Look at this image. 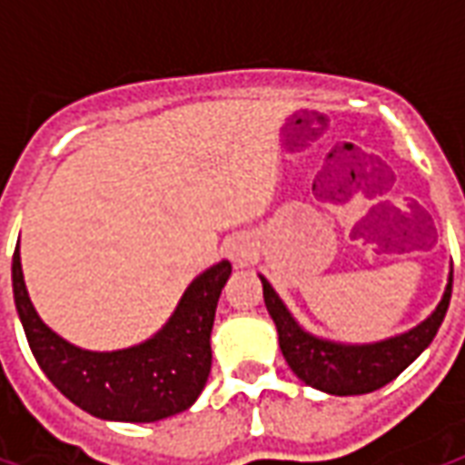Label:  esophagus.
Instances as JSON below:
<instances>
[{
  "label": "esophagus",
  "mask_w": 465,
  "mask_h": 465,
  "mask_svg": "<svg viewBox=\"0 0 465 465\" xmlns=\"http://www.w3.org/2000/svg\"><path fill=\"white\" fill-rule=\"evenodd\" d=\"M229 256L233 259V263H246L249 262V249L243 242H232L229 243Z\"/></svg>",
  "instance_id": "obj_1"
}]
</instances>
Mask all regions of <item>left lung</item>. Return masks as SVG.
I'll return each mask as SVG.
<instances>
[{
  "label": "left lung",
  "mask_w": 465,
  "mask_h": 465,
  "mask_svg": "<svg viewBox=\"0 0 465 465\" xmlns=\"http://www.w3.org/2000/svg\"><path fill=\"white\" fill-rule=\"evenodd\" d=\"M262 283L263 302L279 331V346L293 373L312 389L326 391L333 396H359V393H371L386 386L401 371L409 369L423 353V349H429V343L433 341V336L439 333L443 323V316L449 312L453 272L449 273V286L443 292V299L426 322H420L416 329L401 336H393L386 341L361 343V346L326 341L303 331L289 309L283 306L279 293L272 289V283L263 276Z\"/></svg>",
  "instance_id": "obj_1"
}]
</instances>
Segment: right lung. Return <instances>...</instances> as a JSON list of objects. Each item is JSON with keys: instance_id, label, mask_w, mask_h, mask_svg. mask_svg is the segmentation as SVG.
Here are the masks:
<instances>
[{"instance_id": "right-lung-1", "label": "right lung", "mask_w": 465, "mask_h": 465, "mask_svg": "<svg viewBox=\"0 0 465 465\" xmlns=\"http://www.w3.org/2000/svg\"><path fill=\"white\" fill-rule=\"evenodd\" d=\"M232 263L196 276L162 331L122 351L76 349L46 326L29 302L19 246L12 256L15 303L26 341L46 379L96 419L152 423L182 413L199 399L212 371V326Z\"/></svg>"}]
</instances>
